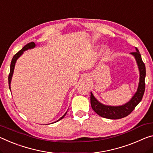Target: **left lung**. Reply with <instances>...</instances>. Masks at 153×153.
Segmentation results:
<instances>
[{
  "label": "left lung",
  "mask_w": 153,
  "mask_h": 153,
  "mask_svg": "<svg viewBox=\"0 0 153 153\" xmlns=\"http://www.w3.org/2000/svg\"><path fill=\"white\" fill-rule=\"evenodd\" d=\"M135 52L131 53V54L135 58L140 73V83L137 92L133 96V98H131V100L129 102L126 103L125 105H122V106L117 107L107 106V105L101 104L100 102L96 99L94 96H93L92 93L91 92L90 102L91 108L100 116L105 117V118L112 120L123 118V117L128 116L135 109V107L139 104L140 101L142 100L145 91L146 66L144 63L143 62L142 59L140 51H138L137 48H135Z\"/></svg>",
  "instance_id": "left-lung-1"
}]
</instances>
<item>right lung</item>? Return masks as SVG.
Wrapping results in <instances>:
<instances>
[{
  "instance_id": "add662e5",
  "label": "right lung",
  "mask_w": 153,
  "mask_h": 153,
  "mask_svg": "<svg viewBox=\"0 0 153 153\" xmlns=\"http://www.w3.org/2000/svg\"><path fill=\"white\" fill-rule=\"evenodd\" d=\"M35 46H36V44L34 43L33 42H29V43H28L27 44H26V45L23 47V48L21 49L20 51H18V52L16 54V55H14V56L12 58V60H11V65H10V72H9V76H8V81H9V88L11 90V88H10V83H11V77H12V75H13V70H14V67H15V63L16 62V60L18 59V58L20 57V56L22 55L24 52L26 50H28V49L29 48H34ZM65 114H66V113L63 115V116L58 120L57 121L60 120H62L63 117L65 116Z\"/></svg>"
}]
</instances>
